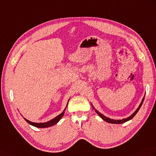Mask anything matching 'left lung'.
Segmentation results:
<instances>
[{
	"mask_svg": "<svg viewBox=\"0 0 156 156\" xmlns=\"http://www.w3.org/2000/svg\"><path fill=\"white\" fill-rule=\"evenodd\" d=\"M144 98H145V96H144L143 99H142V102H141V103H140V106H138V108H137L136 110L134 112H133V113L131 115H129V116L128 117V118L122 119H111V118H108V117H106V116H105L104 115H103L102 114H101L100 112H98L96 109H95V108L93 106V105H92V104H92V108H94V109L95 112H96V113H97L98 114V115H99V116H100L101 118L104 119V121H106V122H108V123H110V124H122V123H125V122H128V121L130 120V119H132L133 117L135 116L136 114L137 113V112H138L139 110L140 109L141 106H142V105L143 102H144Z\"/></svg>",
	"mask_w": 156,
	"mask_h": 156,
	"instance_id": "obj_1",
	"label": "left lung"
}]
</instances>
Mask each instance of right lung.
<instances>
[{
  "mask_svg": "<svg viewBox=\"0 0 156 156\" xmlns=\"http://www.w3.org/2000/svg\"><path fill=\"white\" fill-rule=\"evenodd\" d=\"M69 100H70V99H69ZM69 100H68V103H67V104H66V108H64V110H63V112H62V113H61L60 114H59L58 115H57L56 117H55V118L52 119H50V120L48 121V122H44V123H35V122H32L29 121V120H28V119H26V118H24L25 120H26V121L29 124L33 126H34V127L40 128H45L50 127V126H54V125L56 124L60 120V119L62 118V117L63 116L64 114V111L66 110V109L67 106H68V102H69Z\"/></svg>",
  "mask_w": 156,
  "mask_h": 156,
  "instance_id": "right-lung-1",
  "label": "right lung"
}]
</instances>
